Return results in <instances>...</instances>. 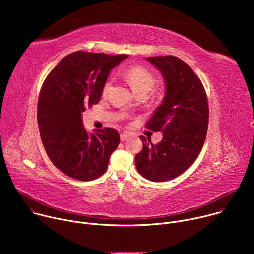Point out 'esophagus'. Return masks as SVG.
<instances>
[{"label":"esophagus","instance_id":"obj_1","mask_svg":"<svg viewBox=\"0 0 254 254\" xmlns=\"http://www.w3.org/2000/svg\"><path fill=\"white\" fill-rule=\"evenodd\" d=\"M130 135H131V133H130V132H127V131H125V132L121 133V139H122L123 141H125V140H127Z\"/></svg>","mask_w":254,"mask_h":254}]
</instances>
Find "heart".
Masks as SVG:
<instances>
[{"instance_id": "obj_1", "label": "heart", "mask_w": 254, "mask_h": 254, "mask_svg": "<svg viewBox=\"0 0 254 254\" xmlns=\"http://www.w3.org/2000/svg\"><path fill=\"white\" fill-rule=\"evenodd\" d=\"M125 77L131 89L135 92H149L155 84V76L152 72L143 66H130L125 72ZM113 85V80L108 79L102 89V94L106 95Z\"/></svg>"}]
</instances>
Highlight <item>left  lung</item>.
I'll return each instance as SVG.
<instances>
[{
	"instance_id": "1",
	"label": "left lung",
	"mask_w": 254,
	"mask_h": 254,
	"mask_svg": "<svg viewBox=\"0 0 254 254\" xmlns=\"http://www.w3.org/2000/svg\"><path fill=\"white\" fill-rule=\"evenodd\" d=\"M147 60L161 71L166 91L146 127L163 131V139L153 144L140 135L142 150L134 162L144 179L165 182L183 174L197 159L207 133L209 108L203 84L187 63L175 56Z\"/></svg>"
}]
</instances>
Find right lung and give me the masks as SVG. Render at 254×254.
<instances>
[{
    "label": "right lung",
    "mask_w": 254,
    "mask_h": 254,
    "mask_svg": "<svg viewBox=\"0 0 254 254\" xmlns=\"http://www.w3.org/2000/svg\"><path fill=\"white\" fill-rule=\"evenodd\" d=\"M127 57L77 51L64 57L42 85L37 111L41 139L51 162L70 178L95 180L119 147L118 130L88 132L82 113L99 102L111 70Z\"/></svg>",
    "instance_id": "obj_1"
}]
</instances>
